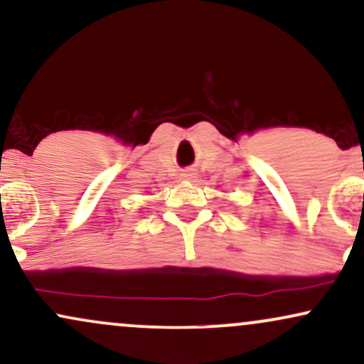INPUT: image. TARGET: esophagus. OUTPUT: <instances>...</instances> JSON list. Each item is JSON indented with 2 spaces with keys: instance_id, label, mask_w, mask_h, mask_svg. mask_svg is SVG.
Returning a JSON list of instances; mask_svg holds the SVG:
<instances>
[{
  "instance_id": "34e87169",
  "label": "esophagus",
  "mask_w": 364,
  "mask_h": 364,
  "mask_svg": "<svg viewBox=\"0 0 364 364\" xmlns=\"http://www.w3.org/2000/svg\"><path fill=\"white\" fill-rule=\"evenodd\" d=\"M183 176V179H188V181H193V179L196 178V173L193 169H188V171H185V173L181 174Z\"/></svg>"
}]
</instances>
